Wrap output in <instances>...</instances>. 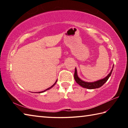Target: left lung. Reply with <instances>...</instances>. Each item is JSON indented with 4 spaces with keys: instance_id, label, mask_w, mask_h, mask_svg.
<instances>
[{
    "instance_id": "1",
    "label": "left lung",
    "mask_w": 128,
    "mask_h": 128,
    "mask_svg": "<svg viewBox=\"0 0 128 128\" xmlns=\"http://www.w3.org/2000/svg\"><path fill=\"white\" fill-rule=\"evenodd\" d=\"M114 66L112 67V70L111 72L108 74L107 76L104 78L103 79L99 80L98 81H94V82H86L84 81H82L81 79H80L79 77L78 76L77 74V69L76 68H75V72H74V78L76 82L80 85L82 87L84 88H88V89H94V88H100L101 86H102L107 81V80L111 76V73L112 72V70H113Z\"/></svg>"
}]
</instances>
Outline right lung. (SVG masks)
Returning a JSON list of instances; mask_svg holds the SVG:
<instances>
[{"instance_id":"right-lung-1","label":"right lung","mask_w":128,"mask_h":128,"mask_svg":"<svg viewBox=\"0 0 128 128\" xmlns=\"http://www.w3.org/2000/svg\"><path fill=\"white\" fill-rule=\"evenodd\" d=\"M57 81H58V80H56V82H55V83H54V85H52V86H51V87H50L49 88H47V89H46V90H44V91H42V92H38V93H42V92H46V91H47V90H49V89H50V88H52V87H53V86H54V85H55V84H56V82H57Z\"/></svg>"}]
</instances>
